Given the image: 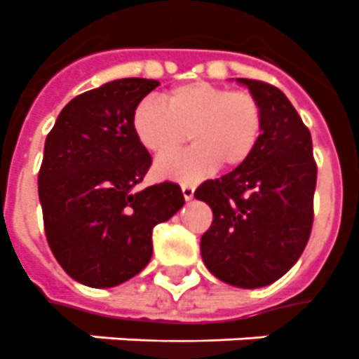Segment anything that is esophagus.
<instances>
[{
	"instance_id": "34e87169",
	"label": "esophagus",
	"mask_w": 359,
	"mask_h": 359,
	"mask_svg": "<svg viewBox=\"0 0 359 359\" xmlns=\"http://www.w3.org/2000/svg\"><path fill=\"white\" fill-rule=\"evenodd\" d=\"M182 193L185 200H193L194 196V187L193 185H182Z\"/></svg>"
}]
</instances>
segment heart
Listing matches in <instances>:
<instances>
[{"label": "heart", "mask_w": 359, "mask_h": 359, "mask_svg": "<svg viewBox=\"0 0 359 359\" xmlns=\"http://www.w3.org/2000/svg\"><path fill=\"white\" fill-rule=\"evenodd\" d=\"M261 107L248 93H233L208 81L176 87L163 103L146 98L135 107L131 126L140 144L162 156L181 145L189 134L191 149L159 157L157 177L194 183L213 172L219 163L235 168L250 159L261 135Z\"/></svg>", "instance_id": "obj_1"}]
</instances>
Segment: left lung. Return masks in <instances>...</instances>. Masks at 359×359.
I'll list each match as a JSON object with an SVG mask.
<instances>
[{"label":"left lung","instance_id":"left-lung-1","mask_svg":"<svg viewBox=\"0 0 359 359\" xmlns=\"http://www.w3.org/2000/svg\"><path fill=\"white\" fill-rule=\"evenodd\" d=\"M261 135L250 159L194 191L213 211L200 252L208 271L241 289L271 285L298 261L313 224L317 165L311 133L280 88L256 79Z\"/></svg>","mask_w":359,"mask_h":359}]
</instances>
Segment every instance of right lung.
<instances>
[{"instance_id": "right-lung-1", "label": "right lung", "mask_w": 359, "mask_h": 359, "mask_svg": "<svg viewBox=\"0 0 359 359\" xmlns=\"http://www.w3.org/2000/svg\"><path fill=\"white\" fill-rule=\"evenodd\" d=\"M159 83L114 79L65 105L46 137L39 198L46 239L88 287L128 282L151 259V231L183 208L176 183L137 189L151 157L133 133L135 107Z\"/></svg>"}]
</instances>
